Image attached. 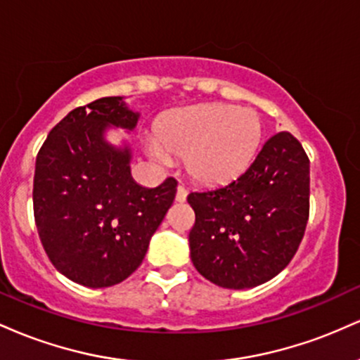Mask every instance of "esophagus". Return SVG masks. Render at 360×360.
<instances>
[{
    "instance_id": "obj_1",
    "label": "esophagus",
    "mask_w": 360,
    "mask_h": 360,
    "mask_svg": "<svg viewBox=\"0 0 360 360\" xmlns=\"http://www.w3.org/2000/svg\"><path fill=\"white\" fill-rule=\"evenodd\" d=\"M186 198H188V189H186L183 184H179V186H177L176 201H179V203H183V201H186Z\"/></svg>"
}]
</instances>
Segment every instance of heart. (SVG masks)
<instances>
[{
	"instance_id": "obj_1",
	"label": "heart",
	"mask_w": 360,
	"mask_h": 360,
	"mask_svg": "<svg viewBox=\"0 0 360 360\" xmlns=\"http://www.w3.org/2000/svg\"><path fill=\"white\" fill-rule=\"evenodd\" d=\"M259 117L249 108L198 105L172 111L157 130L152 155L167 164L171 155H186L189 176L205 184L232 179L250 164L260 142Z\"/></svg>"
}]
</instances>
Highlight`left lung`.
Listing matches in <instances>:
<instances>
[{
  "label": "left lung",
  "mask_w": 360,
  "mask_h": 360,
  "mask_svg": "<svg viewBox=\"0 0 360 360\" xmlns=\"http://www.w3.org/2000/svg\"><path fill=\"white\" fill-rule=\"evenodd\" d=\"M191 260L203 278L229 289L259 286L291 262L309 217V159L279 131L254 162L220 188L189 193Z\"/></svg>",
  "instance_id": "8db88e82"
}]
</instances>
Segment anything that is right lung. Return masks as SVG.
<instances>
[{"instance_id": "add662e5", "label": "right lung", "mask_w": 360, "mask_h": 360, "mask_svg": "<svg viewBox=\"0 0 360 360\" xmlns=\"http://www.w3.org/2000/svg\"><path fill=\"white\" fill-rule=\"evenodd\" d=\"M137 120L122 96L100 98L62 118L37 154V232L53 267L82 286L134 274L176 198L174 177L142 188L130 176V150L103 139L106 127L131 130Z\"/></svg>"}]
</instances>
